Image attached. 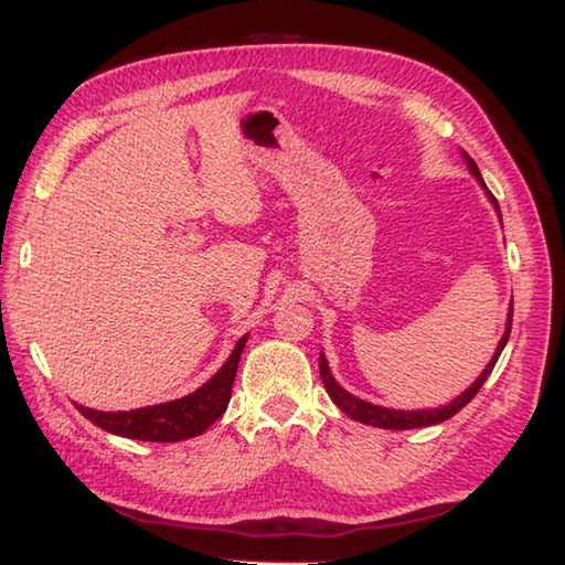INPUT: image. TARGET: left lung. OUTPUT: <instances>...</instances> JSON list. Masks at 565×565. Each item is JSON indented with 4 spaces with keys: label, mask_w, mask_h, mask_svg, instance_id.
<instances>
[{
    "label": "left lung",
    "mask_w": 565,
    "mask_h": 565,
    "mask_svg": "<svg viewBox=\"0 0 565 565\" xmlns=\"http://www.w3.org/2000/svg\"><path fill=\"white\" fill-rule=\"evenodd\" d=\"M467 156V153H463ZM467 163H469V171L479 178L481 181V173L477 163L471 161V158L467 156ZM483 185V181H481ZM487 188V185H483ZM489 198L493 201V205L499 207V201L489 193ZM511 318L513 312H509V324H507V332H503V338L499 342L497 348V354H493L491 362L487 364V370L481 372V377L471 384V387L461 394V397L454 399L451 404H447V407H439V409H422V412H397V409H384V407H377V404H370V402H362L358 397H352L350 392H344L338 382H334V377L330 374V367H328V360H324V354H320V377H322V384L324 390H328V394L332 397V402L338 404V407L348 414L350 419L354 422H362V424H372V427H380V429H417V427H431V424H439L444 419H449L457 414L459 409L467 407V404L477 397V392L481 390V384L487 382V377L493 370V364H497L499 354L503 350V344L509 342V334H511Z\"/></svg>",
    "instance_id": "left-lung-1"
}]
</instances>
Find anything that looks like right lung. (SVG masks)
Here are the masks:
<instances>
[{"mask_svg": "<svg viewBox=\"0 0 565 565\" xmlns=\"http://www.w3.org/2000/svg\"><path fill=\"white\" fill-rule=\"evenodd\" d=\"M245 340L247 338L237 340L233 354L217 370V374H213V380H207L201 390H195L183 399L131 412H94L82 407V404H76V409L88 422H94L96 427L118 434V437L141 441H183L198 437L215 419L223 417L227 402H231L235 370L237 362H241Z\"/></svg>", "mask_w": 565, "mask_h": 565, "instance_id": "obj_1", "label": "right lung"}]
</instances>
